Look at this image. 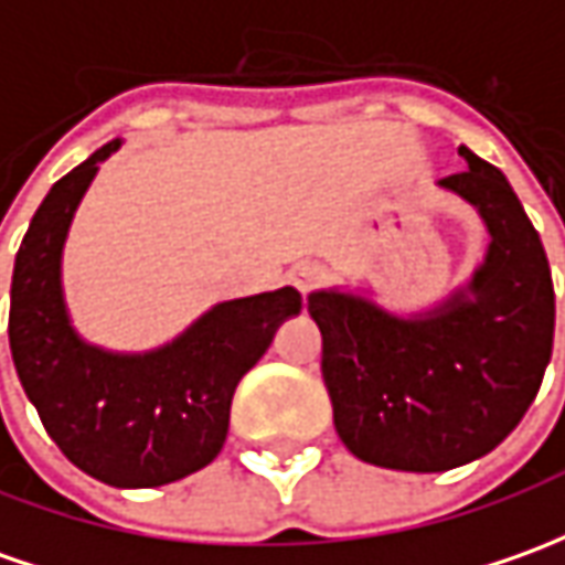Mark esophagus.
Here are the masks:
<instances>
[{"label":"esophagus","mask_w":565,"mask_h":565,"mask_svg":"<svg viewBox=\"0 0 565 565\" xmlns=\"http://www.w3.org/2000/svg\"><path fill=\"white\" fill-rule=\"evenodd\" d=\"M324 275H328V271H324V266H318V263H299V266L290 268L287 278H290V284L306 297V294H312L315 287L324 281Z\"/></svg>","instance_id":"obj_1"}]
</instances>
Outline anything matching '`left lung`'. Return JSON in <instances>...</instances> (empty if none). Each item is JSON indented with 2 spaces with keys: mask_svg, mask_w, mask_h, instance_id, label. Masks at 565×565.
<instances>
[{
  "mask_svg": "<svg viewBox=\"0 0 565 565\" xmlns=\"http://www.w3.org/2000/svg\"><path fill=\"white\" fill-rule=\"evenodd\" d=\"M439 182L473 206L489 247L473 275L420 312L364 287L309 294L333 427L355 458L443 473L489 455L535 402L554 347V284L535 225L508 175L460 145Z\"/></svg>",
  "mask_w": 565,
  "mask_h": 565,
  "instance_id": "obj_1",
  "label": "left lung"
}]
</instances>
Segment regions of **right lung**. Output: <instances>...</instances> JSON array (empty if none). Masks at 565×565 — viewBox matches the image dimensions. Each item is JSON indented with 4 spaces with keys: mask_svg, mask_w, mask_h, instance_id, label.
<instances>
[{
    "mask_svg": "<svg viewBox=\"0 0 565 565\" xmlns=\"http://www.w3.org/2000/svg\"><path fill=\"white\" fill-rule=\"evenodd\" d=\"M122 138L52 185L11 275L9 343L26 398L64 458L114 489H153L198 473L228 436L232 395L302 309L294 287L225 299L145 352L89 343L64 297V247L98 167Z\"/></svg>",
    "mask_w": 565,
    "mask_h": 565,
    "instance_id": "obj_1",
    "label": "right lung"
}]
</instances>
